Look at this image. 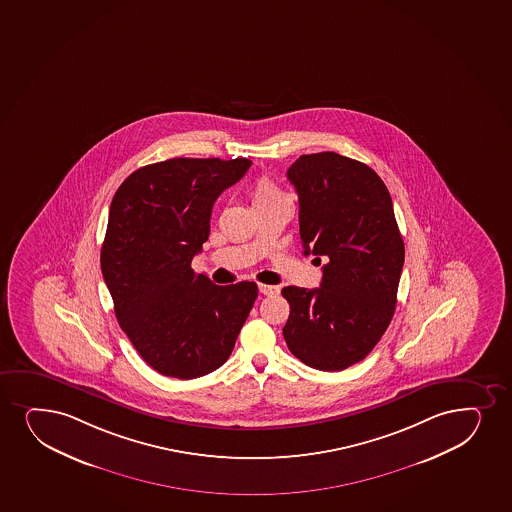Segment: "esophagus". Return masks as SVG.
<instances>
[{
  "mask_svg": "<svg viewBox=\"0 0 512 512\" xmlns=\"http://www.w3.org/2000/svg\"><path fill=\"white\" fill-rule=\"evenodd\" d=\"M260 295L272 296L279 293L277 286H271V284H259Z\"/></svg>",
  "mask_w": 512,
  "mask_h": 512,
  "instance_id": "obj_1",
  "label": "esophagus"
}]
</instances>
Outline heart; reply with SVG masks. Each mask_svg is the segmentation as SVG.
I'll use <instances>...</instances> for the list:
<instances>
[{
    "label": "heart",
    "mask_w": 512,
    "mask_h": 512,
    "mask_svg": "<svg viewBox=\"0 0 512 512\" xmlns=\"http://www.w3.org/2000/svg\"><path fill=\"white\" fill-rule=\"evenodd\" d=\"M252 199L257 207H264V205L274 204L277 200L284 199L283 193L277 188L276 183L267 178V176H260L259 180L253 183Z\"/></svg>",
    "instance_id": "heart-1"
}]
</instances>
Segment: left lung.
<instances>
[{
    "label": "left lung",
    "mask_w": 512,
    "mask_h": 512,
    "mask_svg": "<svg viewBox=\"0 0 512 512\" xmlns=\"http://www.w3.org/2000/svg\"><path fill=\"white\" fill-rule=\"evenodd\" d=\"M300 202L305 255L322 267L320 288H283L289 351L308 367L339 372L379 343L396 310L404 243L391 195L367 164L336 152L305 154L288 169Z\"/></svg>",
    "instance_id": "8db88e82"
}]
</instances>
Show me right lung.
I'll return each mask as SVG.
<instances>
[{
	"label": "right lung",
	"instance_id": "right-lung-1",
	"mask_svg": "<svg viewBox=\"0 0 512 512\" xmlns=\"http://www.w3.org/2000/svg\"><path fill=\"white\" fill-rule=\"evenodd\" d=\"M252 166L176 157L133 171L116 190L101 271L116 319L156 372L188 380L221 367L259 295L250 281L217 286L192 269L212 205Z\"/></svg>",
	"mask_w": 512,
	"mask_h": 512
}]
</instances>
